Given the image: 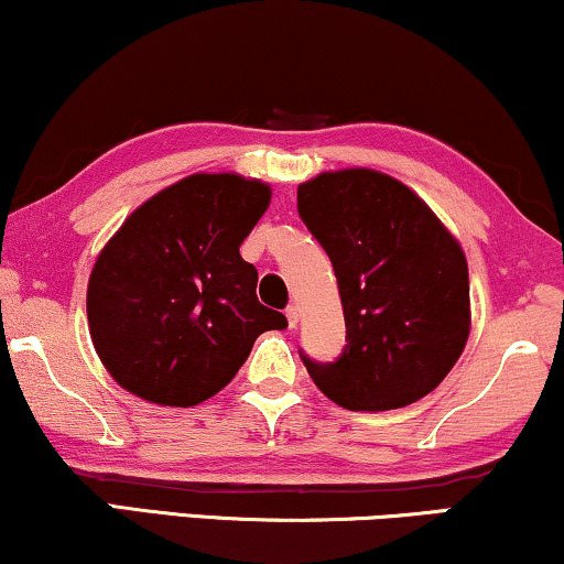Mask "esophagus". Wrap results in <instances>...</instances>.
Wrapping results in <instances>:
<instances>
[{
  "label": "esophagus",
  "mask_w": 564,
  "mask_h": 564,
  "mask_svg": "<svg viewBox=\"0 0 564 564\" xmlns=\"http://www.w3.org/2000/svg\"><path fill=\"white\" fill-rule=\"evenodd\" d=\"M284 316H288V326H290V328H295V326H297V321H300V311H297V305H288V311H284Z\"/></svg>",
  "instance_id": "obj_1"
}]
</instances>
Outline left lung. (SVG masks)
<instances>
[{
    "label": "left lung",
    "instance_id": "obj_1",
    "mask_svg": "<svg viewBox=\"0 0 564 564\" xmlns=\"http://www.w3.org/2000/svg\"><path fill=\"white\" fill-rule=\"evenodd\" d=\"M297 215L332 259L347 345L332 362L300 349L313 383L352 412L427 397L469 339V269L425 202L391 175L321 173Z\"/></svg>",
    "mask_w": 564,
    "mask_h": 564
}]
</instances>
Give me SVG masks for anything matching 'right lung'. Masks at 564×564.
<instances>
[{
	"label": "right lung",
	"mask_w": 564,
	"mask_h": 564,
	"mask_svg": "<svg viewBox=\"0 0 564 564\" xmlns=\"http://www.w3.org/2000/svg\"><path fill=\"white\" fill-rule=\"evenodd\" d=\"M272 199L232 173H196L144 202L95 261L87 321L116 383L194 406L230 383L256 336L288 328L256 297L243 243Z\"/></svg>",
	"instance_id": "1"
}]
</instances>
